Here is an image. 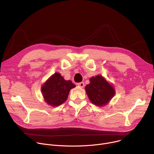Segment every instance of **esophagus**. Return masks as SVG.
Returning a JSON list of instances; mask_svg holds the SVG:
<instances>
[{
	"label": "esophagus",
	"mask_w": 154,
	"mask_h": 154,
	"mask_svg": "<svg viewBox=\"0 0 154 154\" xmlns=\"http://www.w3.org/2000/svg\"><path fill=\"white\" fill-rule=\"evenodd\" d=\"M77 85L81 88H83L84 86H85V84L83 82H80V83H77Z\"/></svg>",
	"instance_id": "1"
}]
</instances>
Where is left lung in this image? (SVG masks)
<instances>
[{"mask_svg":"<svg viewBox=\"0 0 154 154\" xmlns=\"http://www.w3.org/2000/svg\"><path fill=\"white\" fill-rule=\"evenodd\" d=\"M90 81L85 88L89 99L97 106L106 105L115 94L114 87L100 75L92 77Z\"/></svg>","mask_w":154,"mask_h":154,"instance_id":"1","label":"left lung"}]
</instances>
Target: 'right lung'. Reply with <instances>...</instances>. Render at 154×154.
I'll return each mask as SVG.
<instances>
[{
    "instance_id": "1",
    "label": "right lung",
    "mask_w": 154,
    "mask_h": 154,
    "mask_svg": "<svg viewBox=\"0 0 154 154\" xmlns=\"http://www.w3.org/2000/svg\"><path fill=\"white\" fill-rule=\"evenodd\" d=\"M75 87L71 80H65L60 73L55 72L43 84L41 92L48 105L57 106L67 100L70 90Z\"/></svg>"
}]
</instances>
